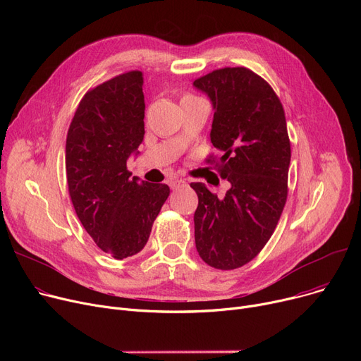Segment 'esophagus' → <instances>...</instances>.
<instances>
[{
	"label": "esophagus",
	"instance_id": "esophagus-1",
	"mask_svg": "<svg viewBox=\"0 0 361 361\" xmlns=\"http://www.w3.org/2000/svg\"><path fill=\"white\" fill-rule=\"evenodd\" d=\"M169 185H171V188H183V187H185V185H187V183H185L183 178L174 177V178H171Z\"/></svg>",
	"mask_w": 361,
	"mask_h": 361
}]
</instances>
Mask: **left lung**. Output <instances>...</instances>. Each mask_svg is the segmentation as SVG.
Returning <instances> with one entry per match:
<instances>
[{
  "mask_svg": "<svg viewBox=\"0 0 361 361\" xmlns=\"http://www.w3.org/2000/svg\"><path fill=\"white\" fill-rule=\"evenodd\" d=\"M193 86L215 109L211 142L222 152L216 166L230 183L224 197L203 183L190 184L199 197L196 249L209 267L231 271L260 253L286 206L291 161L286 114L269 83L245 67L215 70Z\"/></svg>",
  "mask_w": 361,
  "mask_h": 361,
  "instance_id": "1",
  "label": "left lung"
}]
</instances>
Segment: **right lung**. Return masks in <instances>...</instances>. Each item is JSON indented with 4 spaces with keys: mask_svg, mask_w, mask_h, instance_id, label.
<instances>
[{
    "mask_svg": "<svg viewBox=\"0 0 361 361\" xmlns=\"http://www.w3.org/2000/svg\"><path fill=\"white\" fill-rule=\"evenodd\" d=\"M142 71H128L89 90L66 142L68 193L82 225L114 259L139 253L169 196L166 184L130 178L127 159L145 136Z\"/></svg>",
    "mask_w": 361,
    "mask_h": 361,
    "instance_id": "obj_1",
    "label": "right lung"
}]
</instances>
